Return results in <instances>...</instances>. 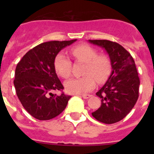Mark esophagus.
<instances>
[{
  "label": "esophagus",
  "instance_id": "34e87169",
  "mask_svg": "<svg viewBox=\"0 0 154 154\" xmlns=\"http://www.w3.org/2000/svg\"><path fill=\"white\" fill-rule=\"evenodd\" d=\"M82 97L83 98V99H89V97H91V95H89V94H83V95H82Z\"/></svg>",
  "mask_w": 154,
  "mask_h": 154
}]
</instances>
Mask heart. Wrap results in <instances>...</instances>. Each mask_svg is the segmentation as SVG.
Instances as JSON below:
<instances>
[{"instance_id": "1", "label": "heart", "mask_w": 154, "mask_h": 154, "mask_svg": "<svg viewBox=\"0 0 154 154\" xmlns=\"http://www.w3.org/2000/svg\"><path fill=\"white\" fill-rule=\"evenodd\" d=\"M71 54L76 61L85 64L82 78H73L65 82V89L69 93H85L94 89L96 81L103 83L107 80L112 72V64L106 55H98V51L88 45H79L71 49ZM56 72L64 79L71 74L72 63L63 54H58L55 58Z\"/></svg>"}]
</instances>
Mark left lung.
Masks as SVG:
<instances>
[{
  "label": "left lung",
  "instance_id": "left-lung-1",
  "mask_svg": "<svg viewBox=\"0 0 154 154\" xmlns=\"http://www.w3.org/2000/svg\"><path fill=\"white\" fill-rule=\"evenodd\" d=\"M89 43L106 50L112 64V72L107 82L96 92L101 106L92 115L106 124L117 123L135 106L139 97L140 79L135 62L130 53L116 42L89 40Z\"/></svg>",
  "mask_w": 154,
  "mask_h": 154
}]
</instances>
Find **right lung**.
<instances>
[{"instance_id": "1", "label": "right lung", "mask_w": 154, "mask_h": 154, "mask_svg": "<svg viewBox=\"0 0 154 154\" xmlns=\"http://www.w3.org/2000/svg\"><path fill=\"white\" fill-rule=\"evenodd\" d=\"M51 41L28 51L17 63L14 85L23 107L35 119L48 120L63 112L70 96L53 94L64 89L55 72V58L66 46L76 42Z\"/></svg>"}]
</instances>
